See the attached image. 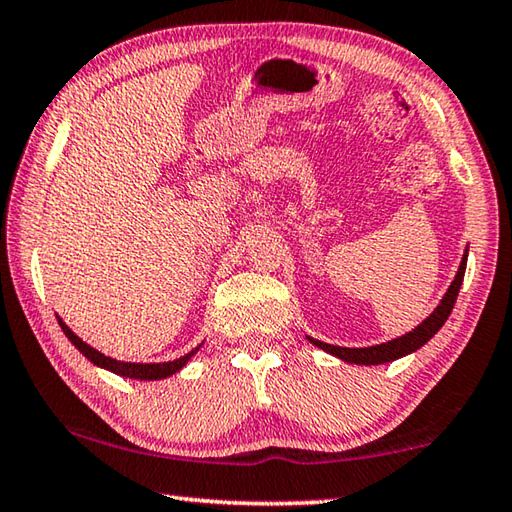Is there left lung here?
<instances>
[{
	"mask_svg": "<svg viewBox=\"0 0 512 512\" xmlns=\"http://www.w3.org/2000/svg\"><path fill=\"white\" fill-rule=\"evenodd\" d=\"M465 265H468V249H465L463 254V261L459 265V272H456L454 281L450 288H447L445 297L438 303L436 310L429 315L423 324L416 326L411 333L402 335L398 339H391L387 344H378V346H366V348H344V346H333V344H326V342H319V339H310V344H315L321 351H326L330 355L339 357V360H344L348 364H364V366H371V364H384V362H393L398 360V357H405L409 353L418 351L420 346L427 344L429 339H432L438 330L443 328V324L450 317V312L456 303V297H459V290H461V283H463V276H465Z\"/></svg>",
	"mask_w": 512,
	"mask_h": 512,
	"instance_id": "8db88e82",
	"label": "left lung"
}]
</instances>
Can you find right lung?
<instances>
[{"instance_id":"add662e5","label":"right lung","mask_w":512,"mask_h":512,"mask_svg":"<svg viewBox=\"0 0 512 512\" xmlns=\"http://www.w3.org/2000/svg\"><path fill=\"white\" fill-rule=\"evenodd\" d=\"M58 324L62 328V333L67 335V339L71 344H74L80 353H83L89 362L101 366V369H107L112 371L116 375H123V378H132V380H161V378H170V375L182 371L186 362L191 360V357L200 351V346L193 348L191 353H186L179 357V360H173V362H159V364H139V362H121V360H112V357H107L103 353H98L96 348H92L89 344H85L83 339H80L78 335L71 333V328L65 324L58 317Z\"/></svg>"}]
</instances>
